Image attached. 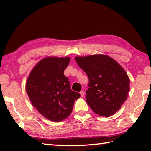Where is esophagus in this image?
<instances>
[{"mask_svg": "<svg viewBox=\"0 0 151 151\" xmlns=\"http://www.w3.org/2000/svg\"><path fill=\"white\" fill-rule=\"evenodd\" d=\"M80 94H81V96H84V95H85V92L84 91H81L80 92Z\"/></svg>", "mask_w": 151, "mask_h": 151, "instance_id": "34e87169", "label": "esophagus"}]
</instances>
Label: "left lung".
I'll list each match as a JSON object with an SVG mask.
<instances>
[{
  "instance_id": "1",
  "label": "left lung",
  "mask_w": 151,
  "mask_h": 151,
  "mask_svg": "<svg viewBox=\"0 0 151 151\" xmlns=\"http://www.w3.org/2000/svg\"><path fill=\"white\" fill-rule=\"evenodd\" d=\"M89 78L86 103L101 116L109 117L121 109L130 91V79L119 63L102 54L75 57Z\"/></svg>"
}]
</instances>
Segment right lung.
<instances>
[{"mask_svg": "<svg viewBox=\"0 0 151 151\" xmlns=\"http://www.w3.org/2000/svg\"><path fill=\"white\" fill-rule=\"evenodd\" d=\"M68 57H47L36 64L26 83V91L32 106L48 120L60 122L72 112L81 94L70 89L64 75Z\"/></svg>", "mask_w": 151, "mask_h": 151, "instance_id": "right-lung-1", "label": "right lung"}]
</instances>
